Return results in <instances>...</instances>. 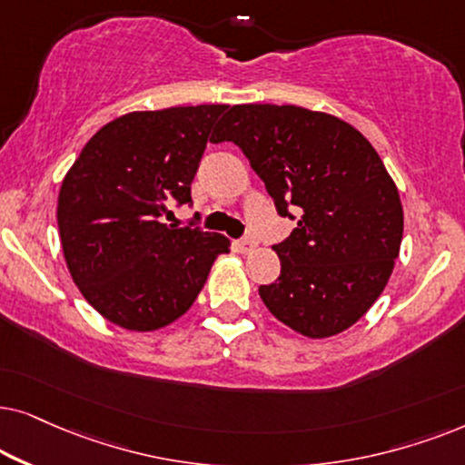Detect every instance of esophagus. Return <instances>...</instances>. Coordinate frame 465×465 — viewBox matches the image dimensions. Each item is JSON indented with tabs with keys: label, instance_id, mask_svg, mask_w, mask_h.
<instances>
[{
	"label": "esophagus",
	"instance_id": "obj_1",
	"mask_svg": "<svg viewBox=\"0 0 465 465\" xmlns=\"http://www.w3.org/2000/svg\"><path fill=\"white\" fill-rule=\"evenodd\" d=\"M255 246H257V238H252V236H246L238 242L240 252H251L252 249H255Z\"/></svg>",
	"mask_w": 465,
	"mask_h": 465
}]
</instances>
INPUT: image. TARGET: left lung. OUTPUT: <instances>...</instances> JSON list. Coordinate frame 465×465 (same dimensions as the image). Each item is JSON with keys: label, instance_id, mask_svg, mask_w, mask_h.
Instances as JSON below:
<instances>
[{"label": "left lung", "instance_id": "8db88e82", "mask_svg": "<svg viewBox=\"0 0 465 465\" xmlns=\"http://www.w3.org/2000/svg\"><path fill=\"white\" fill-rule=\"evenodd\" d=\"M214 142L242 148L278 214L300 213L272 246L281 276L259 287L268 311L308 338L349 330L387 287L404 233L398 187L374 146L338 116L274 104L232 106Z\"/></svg>", "mask_w": 465, "mask_h": 465}]
</instances>
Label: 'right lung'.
Returning <instances> with one entry per match:
<instances>
[{
  "instance_id": "add662e5",
  "label": "right lung",
  "mask_w": 465,
  "mask_h": 465,
  "mask_svg": "<svg viewBox=\"0 0 465 465\" xmlns=\"http://www.w3.org/2000/svg\"><path fill=\"white\" fill-rule=\"evenodd\" d=\"M225 104L129 113L86 142L64 178L57 223L84 300L129 331L170 325L193 306L229 240L165 225L193 203L191 183Z\"/></svg>"
}]
</instances>
